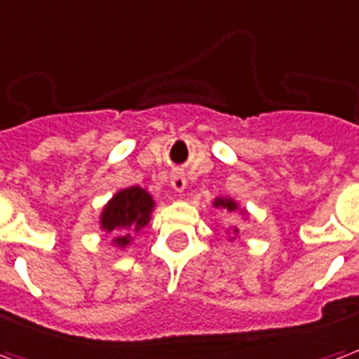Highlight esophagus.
Wrapping results in <instances>:
<instances>
[{
  "mask_svg": "<svg viewBox=\"0 0 359 359\" xmlns=\"http://www.w3.org/2000/svg\"><path fill=\"white\" fill-rule=\"evenodd\" d=\"M171 188L175 192H182L187 188V177L182 172H172L171 175Z\"/></svg>",
  "mask_w": 359,
  "mask_h": 359,
  "instance_id": "1",
  "label": "esophagus"
}]
</instances>
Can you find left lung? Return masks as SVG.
Here are the masks:
<instances>
[{
  "instance_id": "1",
  "label": "left lung",
  "mask_w": 359,
  "mask_h": 359,
  "mask_svg": "<svg viewBox=\"0 0 359 359\" xmlns=\"http://www.w3.org/2000/svg\"><path fill=\"white\" fill-rule=\"evenodd\" d=\"M215 208H223L226 211H236L238 210V203L231 200V198H215V202H213ZM234 233H238V229H234Z\"/></svg>"
}]
</instances>
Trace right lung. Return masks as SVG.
<instances>
[{"instance_id":"right-lung-1","label":"right lung","mask_w":359,"mask_h":359,"mask_svg":"<svg viewBox=\"0 0 359 359\" xmlns=\"http://www.w3.org/2000/svg\"><path fill=\"white\" fill-rule=\"evenodd\" d=\"M154 211V198L140 187H130L118 190L103 208L100 225L107 233H117L115 244L125 248L133 241V233L149 223Z\"/></svg>"}]
</instances>
